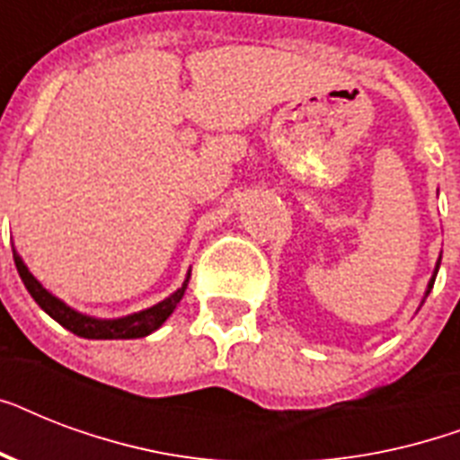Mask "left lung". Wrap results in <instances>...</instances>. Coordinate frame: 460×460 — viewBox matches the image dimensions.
<instances>
[{
    "label": "left lung",
    "instance_id": "left-lung-1",
    "mask_svg": "<svg viewBox=\"0 0 460 460\" xmlns=\"http://www.w3.org/2000/svg\"><path fill=\"white\" fill-rule=\"evenodd\" d=\"M439 262H442V258L437 260V267H435V274H432V279H429V284H428V294H425V298H428L429 296V291H432V287H435V277H437V272H439ZM425 303V301H422Z\"/></svg>",
    "mask_w": 460,
    "mask_h": 460
}]
</instances>
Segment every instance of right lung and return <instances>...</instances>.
Listing matches in <instances>:
<instances>
[{
    "instance_id": "add662e5",
    "label": "right lung",
    "mask_w": 460,
    "mask_h": 460,
    "mask_svg": "<svg viewBox=\"0 0 460 460\" xmlns=\"http://www.w3.org/2000/svg\"><path fill=\"white\" fill-rule=\"evenodd\" d=\"M13 262H16V270L21 274V281L28 288V294L35 298L42 310H45L52 320H57L64 329L74 332L75 336H83V339H140V336L153 334L155 329H159L166 322V317L173 313V307L179 305V301L186 294L188 279H190V272H188L186 281L181 284V288H176L169 298H164L157 305L147 307V310H140V313H133L128 317H119V320H97V317H90V314H83L74 307H68L66 303L59 301L57 296H52L42 284H40L28 267L21 260V255L13 248Z\"/></svg>"
}]
</instances>
